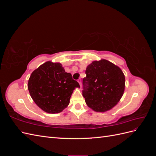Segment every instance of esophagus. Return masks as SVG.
Here are the masks:
<instances>
[{
	"instance_id": "34e87169",
	"label": "esophagus",
	"mask_w": 156,
	"mask_h": 156,
	"mask_svg": "<svg viewBox=\"0 0 156 156\" xmlns=\"http://www.w3.org/2000/svg\"><path fill=\"white\" fill-rule=\"evenodd\" d=\"M77 81H78V83H79V85H80V87H82V84H81V79H79Z\"/></svg>"
}]
</instances>
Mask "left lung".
Returning a JSON list of instances; mask_svg holds the SVG:
<instances>
[{"mask_svg":"<svg viewBox=\"0 0 156 156\" xmlns=\"http://www.w3.org/2000/svg\"><path fill=\"white\" fill-rule=\"evenodd\" d=\"M83 96L96 112L111 110L120 100L125 90V76L116 65L105 59L95 60L86 69Z\"/></svg>","mask_w":156,"mask_h":156,"instance_id":"obj_1","label":"left lung"}]
</instances>
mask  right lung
Instances as JSON below:
<instances>
[{
  "label": "right lung",
  "instance_id": "obj_1",
  "mask_svg": "<svg viewBox=\"0 0 156 156\" xmlns=\"http://www.w3.org/2000/svg\"><path fill=\"white\" fill-rule=\"evenodd\" d=\"M79 84L72 74L65 72L59 62L48 61L33 71L28 82L33 101L44 111L55 114L62 112L69 103L74 90Z\"/></svg>",
  "mask_w": 156,
  "mask_h": 156
}]
</instances>
